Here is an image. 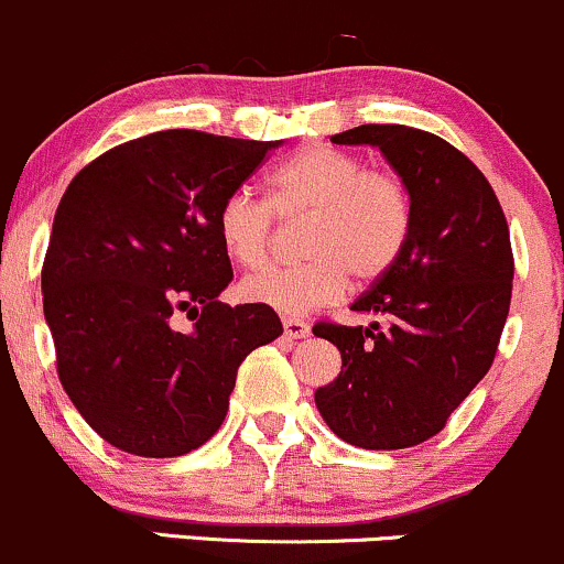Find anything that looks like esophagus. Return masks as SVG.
<instances>
[{"mask_svg":"<svg viewBox=\"0 0 564 564\" xmlns=\"http://www.w3.org/2000/svg\"><path fill=\"white\" fill-rule=\"evenodd\" d=\"M282 327H284V338L288 340L308 338V333H312L308 322H303V319H284Z\"/></svg>","mask_w":564,"mask_h":564,"instance_id":"esophagus-1","label":"esophagus"}]
</instances>
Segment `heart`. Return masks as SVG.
<instances>
[{"label":"heart","instance_id":"1","mask_svg":"<svg viewBox=\"0 0 564 564\" xmlns=\"http://www.w3.org/2000/svg\"><path fill=\"white\" fill-rule=\"evenodd\" d=\"M269 199L237 188L215 213L226 256L245 269L269 258L276 215L312 213L295 265H269L239 284L245 301L280 314H303L338 301L349 274L381 280L402 256L413 229V199L394 170L367 167L362 156L330 145H303L265 181Z\"/></svg>","mask_w":564,"mask_h":564}]
</instances>
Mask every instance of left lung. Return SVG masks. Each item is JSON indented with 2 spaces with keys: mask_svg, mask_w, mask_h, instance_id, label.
Listing matches in <instances>:
<instances>
[{
  "mask_svg": "<svg viewBox=\"0 0 564 564\" xmlns=\"http://www.w3.org/2000/svg\"><path fill=\"white\" fill-rule=\"evenodd\" d=\"M330 141L381 149L408 183L413 229L397 263L351 306L383 322L314 325L344 359L314 402L349 445L402 451L440 434L496 359L514 280L509 224L477 164L440 135L359 124Z\"/></svg>",
  "mask_w": 564,
  "mask_h": 564,
  "instance_id": "1",
  "label": "left lung"
}]
</instances>
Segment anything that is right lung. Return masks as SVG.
Wrapping results in <instances>:
<instances>
[{"instance_id":"1","label":"right lung","mask_w":564,"mask_h":564,"mask_svg":"<svg viewBox=\"0 0 564 564\" xmlns=\"http://www.w3.org/2000/svg\"><path fill=\"white\" fill-rule=\"evenodd\" d=\"M276 145L151 132L82 167L61 197L44 319L68 400L119 451H197L224 423L245 357L282 335L274 308L218 301L234 271L215 234L220 202Z\"/></svg>"}]
</instances>
